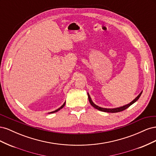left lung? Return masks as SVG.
Masks as SVG:
<instances>
[{
    "label": "left lung",
    "instance_id": "8db88e82",
    "mask_svg": "<svg viewBox=\"0 0 156 156\" xmlns=\"http://www.w3.org/2000/svg\"><path fill=\"white\" fill-rule=\"evenodd\" d=\"M142 92H143V91H141L140 93L139 94V95L136 96L133 101H131L129 103H128V104L123 105V106H122V107H116V108H103V107H99V106L96 105V104H94V103L92 101V99H91L90 96L88 92V100L90 101V103L92 107H94V108H96V109L100 111H103V112H112V113H113V112H120V111H124V110L126 109L127 108H128L129 106H131L132 104H133L135 102H136V101L139 100V98H140V95H141V94H142Z\"/></svg>",
    "mask_w": 156,
    "mask_h": 156
}]
</instances>
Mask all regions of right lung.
<instances>
[{
  "mask_svg": "<svg viewBox=\"0 0 156 156\" xmlns=\"http://www.w3.org/2000/svg\"><path fill=\"white\" fill-rule=\"evenodd\" d=\"M65 104H66V101L64 103V104L61 106L60 107H59L58 108H57V109H56L55 111H52V112H49V114H51V113H54V112H57V111H58L59 110H60L61 108H62L64 107V105H65Z\"/></svg>",
  "mask_w": 156,
  "mask_h": 156,
  "instance_id": "1",
  "label": "right lung"
}]
</instances>
